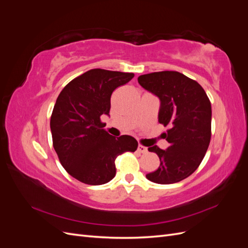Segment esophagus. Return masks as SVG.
Returning a JSON list of instances; mask_svg holds the SVG:
<instances>
[{
    "label": "esophagus",
    "instance_id": "esophagus-1",
    "mask_svg": "<svg viewBox=\"0 0 248 248\" xmlns=\"http://www.w3.org/2000/svg\"><path fill=\"white\" fill-rule=\"evenodd\" d=\"M138 151H139L140 153H147V152H148V148L145 147V146H142V145H139Z\"/></svg>",
    "mask_w": 248,
    "mask_h": 248
}]
</instances>
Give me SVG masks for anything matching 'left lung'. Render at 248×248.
Returning a JSON list of instances; mask_svg holds the SVG:
<instances>
[{"mask_svg": "<svg viewBox=\"0 0 248 248\" xmlns=\"http://www.w3.org/2000/svg\"><path fill=\"white\" fill-rule=\"evenodd\" d=\"M139 84L160 100L158 122L170 128L163 137L170 147H149L160 166L147 174L150 181L172 184L189 177L205 157L211 140V102L202 86L178 71L140 76Z\"/></svg>", "mask_w": 248, "mask_h": 248, "instance_id": "obj_1", "label": "left lung"}]
</instances>
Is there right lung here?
<instances>
[{
  "instance_id": "right-lung-1",
  "label": "right lung",
  "mask_w": 248,
  "mask_h": 248,
  "mask_svg": "<svg viewBox=\"0 0 248 248\" xmlns=\"http://www.w3.org/2000/svg\"><path fill=\"white\" fill-rule=\"evenodd\" d=\"M133 73L91 69L67 84L50 117L52 145L69 175L89 185H101L116 176L115 160L138 149L130 136L111 137L100 117L108 115L110 96Z\"/></svg>"
}]
</instances>
